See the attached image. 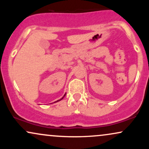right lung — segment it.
I'll use <instances>...</instances> for the list:
<instances>
[{"mask_svg": "<svg viewBox=\"0 0 149 149\" xmlns=\"http://www.w3.org/2000/svg\"><path fill=\"white\" fill-rule=\"evenodd\" d=\"M65 95H66V93H65V95H64V97H62V98H61V99H60V100H57V102H59V101H60V100H62V99H63V98H64V97H65Z\"/></svg>", "mask_w": 149, "mask_h": 149, "instance_id": "add662e5", "label": "right lung"}]
</instances>
